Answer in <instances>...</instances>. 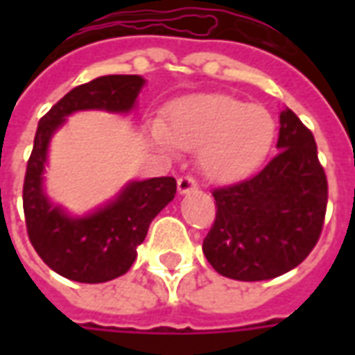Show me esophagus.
I'll list each match as a JSON object with an SVG mask.
<instances>
[{
  "mask_svg": "<svg viewBox=\"0 0 355 355\" xmlns=\"http://www.w3.org/2000/svg\"><path fill=\"white\" fill-rule=\"evenodd\" d=\"M177 188L178 193L184 196V193L192 192V190H198V182H196L192 177H180L177 182Z\"/></svg>",
  "mask_w": 355,
  "mask_h": 355,
  "instance_id": "obj_1",
  "label": "esophagus"
}]
</instances>
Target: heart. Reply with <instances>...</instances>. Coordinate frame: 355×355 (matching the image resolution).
Here are the masks:
<instances>
[{
	"label": "heart",
	"instance_id": "heart-1",
	"mask_svg": "<svg viewBox=\"0 0 355 355\" xmlns=\"http://www.w3.org/2000/svg\"><path fill=\"white\" fill-rule=\"evenodd\" d=\"M150 139L163 150L173 144L200 148V167L215 182L251 175L270 152L275 121L262 106L228 94H188L171 104L165 123L150 125Z\"/></svg>",
	"mask_w": 355,
	"mask_h": 355
}]
</instances>
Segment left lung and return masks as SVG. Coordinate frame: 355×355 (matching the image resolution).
I'll list each match as a JSON object with an SVG mask.
<instances>
[{
    "label": "left lung",
    "instance_id": "left-lung-1",
    "mask_svg": "<svg viewBox=\"0 0 355 355\" xmlns=\"http://www.w3.org/2000/svg\"><path fill=\"white\" fill-rule=\"evenodd\" d=\"M277 150L259 175L213 192L216 218L203 254L224 277H277L304 261L320 239L327 178L313 135L289 108L279 114Z\"/></svg>",
    "mask_w": 355,
    "mask_h": 355
}]
</instances>
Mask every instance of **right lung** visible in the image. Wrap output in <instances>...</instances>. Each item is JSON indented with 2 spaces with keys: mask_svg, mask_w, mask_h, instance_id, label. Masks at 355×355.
I'll list each match as a JSON object with an SVG mask.
<instances>
[{
  "mask_svg": "<svg viewBox=\"0 0 355 355\" xmlns=\"http://www.w3.org/2000/svg\"><path fill=\"white\" fill-rule=\"evenodd\" d=\"M144 85L142 76H101L64 94L37 125L22 192L28 236L43 262L72 282L104 283L123 275L137 259L150 223L175 200L177 180H129L106 203L72 215L47 193L51 140L78 112L131 114Z\"/></svg>",
  "mask_w": 355,
  "mask_h": 355,
  "instance_id": "1",
  "label": "right lung"
}]
</instances>
